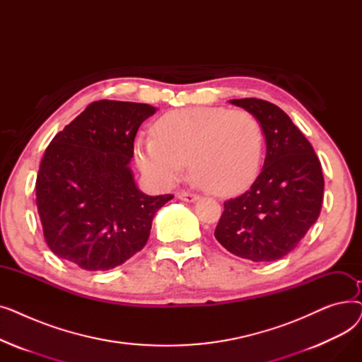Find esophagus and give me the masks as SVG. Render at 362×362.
I'll use <instances>...</instances> for the list:
<instances>
[{
    "instance_id": "obj_1",
    "label": "esophagus",
    "mask_w": 362,
    "mask_h": 362,
    "mask_svg": "<svg viewBox=\"0 0 362 362\" xmlns=\"http://www.w3.org/2000/svg\"><path fill=\"white\" fill-rule=\"evenodd\" d=\"M177 197H179L182 201H186V202H195L197 199H199V195L192 194V192H185V191L179 192Z\"/></svg>"
}]
</instances>
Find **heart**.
Returning a JSON list of instances; mask_svg holds the SVG:
<instances>
[{"label": "heart", "instance_id": "heart-1", "mask_svg": "<svg viewBox=\"0 0 362 362\" xmlns=\"http://www.w3.org/2000/svg\"><path fill=\"white\" fill-rule=\"evenodd\" d=\"M154 135L136 139L135 157L144 173L160 185L177 180L187 161L198 185L221 197L243 191L258 173L262 130L246 110H175L156 122Z\"/></svg>", "mask_w": 362, "mask_h": 362}]
</instances>
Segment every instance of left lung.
<instances>
[{"instance_id": "obj_1", "label": "left lung", "mask_w": 362, "mask_h": 362, "mask_svg": "<svg viewBox=\"0 0 362 362\" xmlns=\"http://www.w3.org/2000/svg\"><path fill=\"white\" fill-rule=\"evenodd\" d=\"M261 123L267 154L261 173L245 194L224 202L214 236L224 248L254 262L291 254L317 221L325 177L310 141L277 105L232 100Z\"/></svg>"}]
</instances>
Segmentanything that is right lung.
<instances>
[{"label": "right lung", "instance_id": "obj_1", "mask_svg": "<svg viewBox=\"0 0 362 362\" xmlns=\"http://www.w3.org/2000/svg\"><path fill=\"white\" fill-rule=\"evenodd\" d=\"M156 107L101 100L57 133L36 176V206L49 250L88 272L139 252L152 218L173 195L142 194L129 168L133 142Z\"/></svg>", "mask_w": 362, "mask_h": 362}]
</instances>
